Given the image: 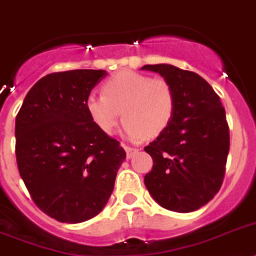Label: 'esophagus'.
Instances as JSON below:
<instances>
[{
  "instance_id": "esophagus-1",
  "label": "esophagus",
  "mask_w": 256,
  "mask_h": 256,
  "mask_svg": "<svg viewBox=\"0 0 256 256\" xmlns=\"http://www.w3.org/2000/svg\"><path fill=\"white\" fill-rule=\"evenodd\" d=\"M124 151H126V156L128 158H132L136 152H138V148H132V147H128V146H124Z\"/></svg>"
}]
</instances>
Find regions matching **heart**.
<instances>
[{
  "label": "heart",
  "instance_id": "1",
  "mask_svg": "<svg viewBox=\"0 0 256 256\" xmlns=\"http://www.w3.org/2000/svg\"><path fill=\"white\" fill-rule=\"evenodd\" d=\"M102 91V95L87 96L86 109L105 134L114 132L121 110L124 117L121 132L130 140L158 136L174 114L176 92L165 79L124 70L105 82Z\"/></svg>",
  "mask_w": 256,
  "mask_h": 256
}]
</instances>
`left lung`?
I'll return each mask as SVG.
<instances>
[{"label":"left lung","mask_w":256,"mask_h":256,"mask_svg":"<svg viewBox=\"0 0 256 256\" xmlns=\"http://www.w3.org/2000/svg\"><path fill=\"white\" fill-rule=\"evenodd\" d=\"M176 92L169 124L144 148L154 166L144 184L154 202L169 211L192 212L220 190L229 154V128L220 98L196 72L169 64L144 65Z\"/></svg>","instance_id":"left-lung-1"}]
</instances>
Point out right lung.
<instances>
[{"mask_svg": "<svg viewBox=\"0 0 256 256\" xmlns=\"http://www.w3.org/2000/svg\"><path fill=\"white\" fill-rule=\"evenodd\" d=\"M108 75L70 70L45 75L15 120L19 174L40 210L60 222L95 218L108 203L126 158L120 142L90 118L86 98Z\"/></svg>", "mask_w": 256, "mask_h": 256, "instance_id": "obj_1", "label": "right lung"}]
</instances>
